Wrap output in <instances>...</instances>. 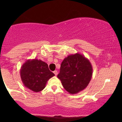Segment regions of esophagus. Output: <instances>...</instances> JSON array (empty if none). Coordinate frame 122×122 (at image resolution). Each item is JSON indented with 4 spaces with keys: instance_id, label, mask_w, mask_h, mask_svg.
<instances>
[{
    "instance_id": "obj_1",
    "label": "esophagus",
    "mask_w": 122,
    "mask_h": 122,
    "mask_svg": "<svg viewBox=\"0 0 122 122\" xmlns=\"http://www.w3.org/2000/svg\"><path fill=\"white\" fill-rule=\"evenodd\" d=\"M54 73V74L56 75V76H57V74H58V71H54V72H53Z\"/></svg>"
}]
</instances>
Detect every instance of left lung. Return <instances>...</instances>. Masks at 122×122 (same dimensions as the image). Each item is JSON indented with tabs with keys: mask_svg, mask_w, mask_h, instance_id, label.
<instances>
[{
	"mask_svg": "<svg viewBox=\"0 0 122 122\" xmlns=\"http://www.w3.org/2000/svg\"><path fill=\"white\" fill-rule=\"evenodd\" d=\"M92 74L90 61L83 55L76 53L64 58L57 77L68 93L75 94L88 86Z\"/></svg>",
	"mask_w": 122,
	"mask_h": 122,
	"instance_id": "8db88e82",
	"label": "left lung"
}]
</instances>
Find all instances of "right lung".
<instances>
[{
  "label": "right lung",
  "mask_w": 122,
  "mask_h": 122,
  "mask_svg": "<svg viewBox=\"0 0 122 122\" xmlns=\"http://www.w3.org/2000/svg\"><path fill=\"white\" fill-rule=\"evenodd\" d=\"M20 74L24 86L35 92L42 91L48 80L55 76L46 62L37 59L27 60L21 66Z\"/></svg>",
  "instance_id": "1"
}]
</instances>
